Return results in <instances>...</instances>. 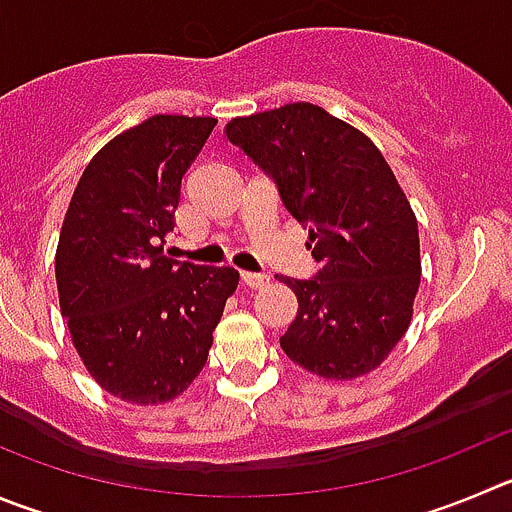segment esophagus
<instances>
[{
	"mask_svg": "<svg viewBox=\"0 0 512 512\" xmlns=\"http://www.w3.org/2000/svg\"><path fill=\"white\" fill-rule=\"evenodd\" d=\"M242 283L247 288H262V285L270 283V278H267L265 272H242Z\"/></svg>",
	"mask_w": 512,
	"mask_h": 512,
	"instance_id": "34e87169",
	"label": "esophagus"
}]
</instances>
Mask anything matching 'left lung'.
Segmentation results:
<instances>
[{
  "instance_id": "left-lung-1",
  "label": "left lung",
  "mask_w": 512,
  "mask_h": 512,
  "mask_svg": "<svg viewBox=\"0 0 512 512\" xmlns=\"http://www.w3.org/2000/svg\"><path fill=\"white\" fill-rule=\"evenodd\" d=\"M227 138L308 224L318 272L280 278L298 298L285 356L323 379L369 374L407 333L422 278L417 217L394 171L371 138L313 103L234 118Z\"/></svg>"
}]
</instances>
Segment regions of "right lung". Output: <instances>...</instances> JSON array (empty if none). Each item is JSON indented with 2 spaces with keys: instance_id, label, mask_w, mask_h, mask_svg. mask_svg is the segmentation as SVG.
<instances>
[{
  "instance_id": "right-lung-1",
  "label": "right lung",
  "mask_w": 512,
  "mask_h": 512,
  "mask_svg": "<svg viewBox=\"0 0 512 512\" xmlns=\"http://www.w3.org/2000/svg\"><path fill=\"white\" fill-rule=\"evenodd\" d=\"M214 118L151 116L80 176L57 242L62 318L85 369L131 404L176 399L204 369L234 267L166 257L181 179Z\"/></svg>"
}]
</instances>
